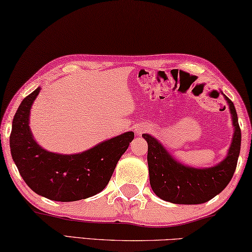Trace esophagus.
I'll list each match as a JSON object with an SVG mask.
<instances>
[{
  "label": "esophagus",
  "mask_w": 252,
  "mask_h": 252,
  "mask_svg": "<svg viewBox=\"0 0 252 252\" xmlns=\"http://www.w3.org/2000/svg\"><path fill=\"white\" fill-rule=\"evenodd\" d=\"M148 127L145 125H139L134 127V131H135V134L137 135H141L145 131H147Z\"/></svg>",
  "instance_id": "esophagus-1"
}]
</instances>
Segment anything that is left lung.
I'll list each match as a JSON object with an SVG mask.
<instances>
[{"mask_svg":"<svg viewBox=\"0 0 252 252\" xmlns=\"http://www.w3.org/2000/svg\"><path fill=\"white\" fill-rule=\"evenodd\" d=\"M223 96L232 118L233 137L225 158L215 166L195 168L184 165L158 139L148 133L142 134L148 143L150 186L159 198L174 204H202L217 196L230 183L240 155L241 130L233 102L224 94Z\"/></svg>","mask_w":252,"mask_h":252,"instance_id":"left-lung-1","label":"left lung"}]
</instances>
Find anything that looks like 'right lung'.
Masks as SVG:
<instances>
[{
    "label": "right lung",
    "instance_id": "right-lung-1",
    "mask_svg": "<svg viewBox=\"0 0 252 252\" xmlns=\"http://www.w3.org/2000/svg\"><path fill=\"white\" fill-rule=\"evenodd\" d=\"M41 87L20 104L12 122V159L28 186L56 202H74L94 196L105 189L117 163L133 140L132 131L97 143L79 154L51 153L34 140L30 110Z\"/></svg>",
    "mask_w": 252,
    "mask_h": 252
}]
</instances>
